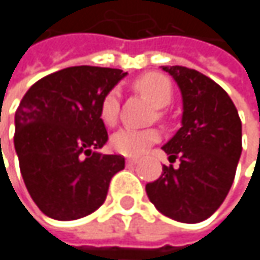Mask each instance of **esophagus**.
Returning a JSON list of instances; mask_svg holds the SVG:
<instances>
[{
    "mask_svg": "<svg viewBox=\"0 0 260 260\" xmlns=\"http://www.w3.org/2000/svg\"><path fill=\"white\" fill-rule=\"evenodd\" d=\"M138 162V159H135V158H128L126 159V166H135Z\"/></svg>",
    "mask_w": 260,
    "mask_h": 260,
    "instance_id": "34e87169",
    "label": "esophagus"
}]
</instances>
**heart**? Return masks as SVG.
<instances>
[{
  "label": "heart",
  "mask_w": 260,
  "mask_h": 260,
  "mask_svg": "<svg viewBox=\"0 0 260 260\" xmlns=\"http://www.w3.org/2000/svg\"><path fill=\"white\" fill-rule=\"evenodd\" d=\"M135 88L156 108H162L172 102L173 98V87L172 82L161 74H144L134 82ZM120 107V91L119 88H111L101 102V119L107 126H113L117 122ZM158 117L162 116L161 111L156 113ZM159 140V132L153 128L146 129H134L123 128L119 129L111 137V146L116 152L125 156H138L147 150L149 146Z\"/></svg>",
  "instance_id": "1"
}]
</instances>
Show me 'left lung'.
Here are the masks:
<instances>
[{
    "label": "left lung",
    "instance_id": "left-lung-1",
    "mask_svg": "<svg viewBox=\"0 0 260 260\" xmlns=\"http://www.w3.org/2000/svg\"><path fill=\"white\" fill-rule=\"evenodd\" d=\"M182 93V126L162 150L170 162L146 185L149 200L166 217L200 223L224 202L242 152V126L229 94L206 75L183 66H162Z\"/></svg>",
    "mask_w": 260,
    "mask_h": 260
}]
</instances>
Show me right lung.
Here are the masks:
<instances>
[{
    "mask_svg": "<svg viewBox=\"0 0 260 260\" xmlns=\"http://www.w3.org/2000/svg\"><path fill=\"white\" fill-rule=\"evenodd\" d=\"M126 75L120 69L74 66L39 79L15 114V149L26 189L39 209L60 221L94 212L122 155L98 149L108 140L99 110L104 96Z\"/></svg>",
    "mask_w": 260,
    "mask_h": 260,
    "instance_id": "1",
    "label": "right lung"
}]
</instances>
